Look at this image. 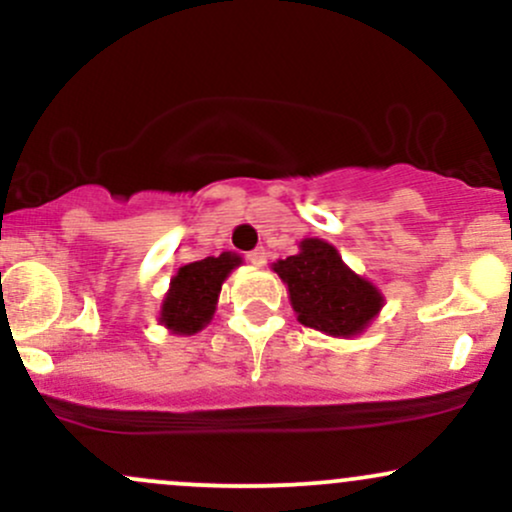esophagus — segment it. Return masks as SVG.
Returning <instances> with one entry per match:
<instances>
[{
    "instance_id": "34e87169",
    "label": "esophagus",
    "mask_w": 512,
    "mask_h": 512,
    "mask_svg": "<svg viewBox=\"0 0 512 512\" xmlns=\"http://www.w3.org/2000/svg\"><path fill=\"white\" fill-rule=\"evenodd\" d=\"M245 257H248V262L255 264V267H264V264H267V252H264V248L252 250Z\"/></svg>"
}]
</instances>
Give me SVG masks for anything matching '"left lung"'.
<instances>
[{
  "instance_id": "1",
  "label": "left lung",
  "mask_w": 512,
  "mask_h": 512,
  "mask_svg": "<svg viewBox=\"0 0 512 512\" xmlns=\"http://www.w3.org/2000/svg\"><path fill=\"white\" fill-rule=\"evenodd\" d=\"M298 255L274 262V272L289 286L298 322L330 337H354L383 308V293L351 272L337 248L320 238H305Z\"/></svg>"
}]
</instances>
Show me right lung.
<instances>
[{
  "label": "right lung",
  "instance_id": "add662e5",
  "mask_svg": "<svg viewBox=\"0 0 512 512\" xmlns=\"http://www.w3.org/2000/svg\"><path fill=\"white\" fill-rule=\"evenodd\" d=\"M243 262L233 252H221L219 257H204L178 269L170 279V289L161 305V325L173 334H195L209 325L219 301L221 284L226 276Z\"/></svg>",
  "mask_w": 512,
  "mask_h": 512
}]
</instances>
